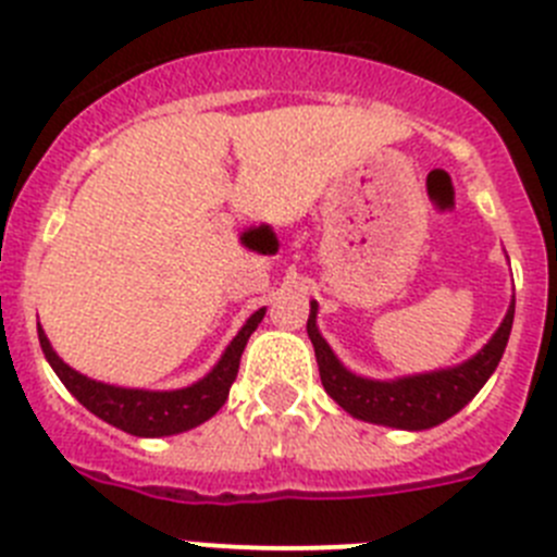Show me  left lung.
<instances>
[{
  "instance_id": "obj_1",
  "label": "left lung",
  "mask_w": 557,
  "mask_h": 557,
  "mask_svg": "<svg viewBox=\"0 0 557 557\" xmlns=\"http://www.w3.org/2000/svg\"><path fill=\"white\" fill-rule=\"evenodd\" d=\"M513 308L516 299H510L508 313H505L497 333L491 335L488 344L469 360L447 366V369H435V372L408 374V377L394 380H372L349 372L319 333V324H315L319 305L315 302H310L308 338L313 344L324 391L349 416H355L360 422L383 424V428L430 430L435 424L447 422L449 416L472 403L474 394L494 374L505 347H508Z\"/></svg>"
}]
</instances>
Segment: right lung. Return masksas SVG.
I'll return each mask as SVG.
<instances>
[{"label":"right lung","mask_w":557,"mask_h":557,"mask_svg":"<svg viewBox=\"0 0 557 557\" xmlns=\"http://www.w3.org/2000/svg\"><path fill=\"white\" fill-rule=\"evenodd\" d=\"M263 315H267V308L255 310L249 315L244 327L238 330V335L227 344L219 363L202 380L174 391L124 388V385L99 383V380L85 377L77 369H72V366L60 360V355L52 349L41 324H38V341H41L44 355H47L49 366L54 369L60 383L72 391L74 399L83 408H88L102 422L113 424V428L124 430L129 435H138V438H163V435H177L185 433V430L199 428V424L208 422L210 416L227 403L230 385H233L235 374H238L244 347H247L249 335L263 322Z\"/></svg>","instance_id":"1"}]
</instances>
